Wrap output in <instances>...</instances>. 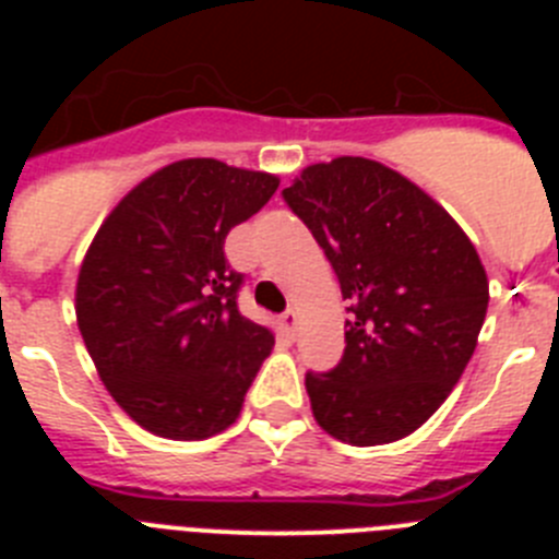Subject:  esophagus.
<instances>
[{"label":"esophagus","instance_id":"1","mask_svg":"<svg viewBox=\"0 0 559 559\" xmlns=\"http://www.w3.org/2000/svg\"><path fill=\"white\" fill-rule=\"evenodd\" d=\"M280 330H283L288 338H296V330H299V316H296V310H285V313L280 316Z\"/></svg>","mask_w":559,"mask_h":559}]
</instances>
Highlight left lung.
<instances>
[{
    "label": "left lung",
    "instance_id": "obj_1",
    "mask_svg": "<svg viewBox=\"0 0 559 559\" xmlns=\"http://www.w3.org/2000/svg\"><path fill=\"white\" fill-rule=\"evenodd\" d=\"M283 199L353 302L341 364L305 374L316 423L358 448L397 442L473 358L490 302L476 246L426 190L364 156L305 167Z\"/></svg>",
    "mask_w": 559,
    "mask_h": 559
}]
</instances>
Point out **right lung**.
<instances>
[{
	"instance_id": "right-lung-1",
	"label": "right lung",
	"mask_w": 559,
	"mask_h": 559,
	"mask_svg": "<svg viewBox=\"0 0 559 559\" xmlns=\"http://www.w3.org/2000/svg\"><path fill=\"white\" fill-rule=\"evenodd\" d=\"M280 179L218 159H181L108 212L81 263L75 316L117 406L165 439H206L240 417L274 333L240 316L231 226Z\"/></svg>"
}]
</instances>
